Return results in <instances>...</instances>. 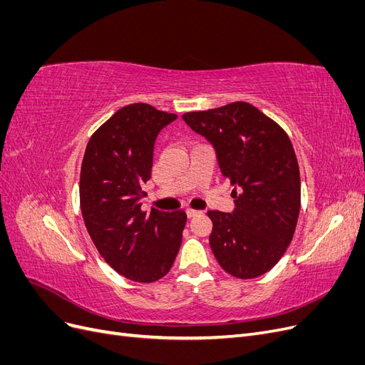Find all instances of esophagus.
Masks as SVG:
<instances>
[{"label": "esophagus", "instance_id": "1", "mask_svg": "<svg viewBox=\"0 0 365 365\" xmlns=\"http://www.w3.org/2000/svg\"><path fill=\"white\" fill-rule=\"evenodd\" d=\"M201 212H200V210H193V208H187V216H189V217H195V216H197V215H200Z\"/></svg>", "mask_w": 365, "mask_h": 365}]
</instances>
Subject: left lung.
Returning a JSON list of instances; mask_svg holds the SVG:
<instances>
[{
    "instance_id": "1",
    "label": "left lung",
    "mask_w": 365,
    "mask_h": 365,
    "mask_svg": "<svg viewBox=\"0 0 365 365\" xmlns=\"http://www.w3.org/2000/svg\"><path fill=\"white\" fill-rule=\"evenodd\" d=\"M182 120L212 143L235 185L233 213L210 210V247L224 271L256 279L277 264L295 233L302 204L300 169L284 129L260 109L235 102Z\"/></svg>"
}]
</instances>
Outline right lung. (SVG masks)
Returning <instances> with one entry per match:
<instances>
[{
    "label": "right lung",
    "instance_id": "1",
    "mask_svg": "<svg viewBox=\"0 0 365 365\" xmlns=\"http://www.w3.org/2000/svg\"><path fill=\"white\" fill-rule=\"evenodd\" d=\"M178 117L148 103H132L98 128L81 169V210L97 251L123 277L152 283L172 268L187 215L143 212V185L152 172L158 132Z\"/></svg>",
    "mask_w": 365,
    "mask_h": 365
}]
</instances>
